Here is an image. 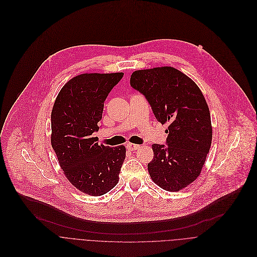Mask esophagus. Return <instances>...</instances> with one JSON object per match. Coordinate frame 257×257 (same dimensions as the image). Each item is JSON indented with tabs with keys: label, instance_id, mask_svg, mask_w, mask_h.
Masks as SVG:
<instances>
[{
	"label": "esophagus",
	"instance_id": "1",
	"mask_svg": "<svg viewBox=\"0 0 257 257\" xmlns=\"http://www.w3.org/2000/svg\"><path fill=\"white\" fill-rule=\"evenodd\" d=\"M126 148H127L130 151H135V150H138V149H140L141 147H140V145L128 143V144H126Z\"/></svg>",
	"mask_w": 257,
	"mask_h": 257
}]
</instances>
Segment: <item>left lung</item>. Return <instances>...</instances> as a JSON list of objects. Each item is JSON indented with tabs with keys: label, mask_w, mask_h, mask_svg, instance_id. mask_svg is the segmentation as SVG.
<instances>
[{
	"label": "left lung",
	"mask_w": 257,
	"mask_h": 257,
	"mask_svg": "<svg viewBox=\"0 0 257 257\" xmlns=\"http://www.w3.org/2000/svg\"><path fill=\"white\" fill-rule=\"evenodd\" d=\"M131 86L146 97L156 119L169 124L166 145H152L150 176L161 188L178 191L197 178L211 148L206 99L189 77L172 67L136 71Z\"/></svg>",
	"instance_id": "obj_1"
}]
</instances>
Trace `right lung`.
Instances as JSON below:
<instances>
[{
	"label": "right lung",
	"instance_id": "obj_1",
	"mask_svg": "<svg viewBox=\"0 0 257 257\" xmlns=\"http://www.w3.org/2000/svg\"><path fill=\"white\" fill-rule=\"evenodd\" d=\"M123 73L82 74L60 91L51 111V146L69 181L90 195L107 193L118 182L124 146L98 145L104 101Z\"/></svg>",
	"mask_w": 257,
	"mask_h": 257
}]
</instances>
